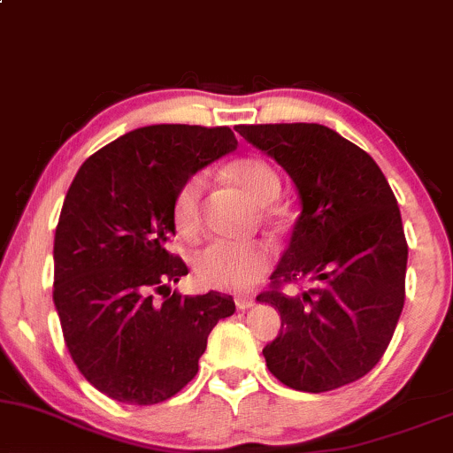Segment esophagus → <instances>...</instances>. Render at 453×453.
<instances>
[{
    "mask_svg": "<svg viewBox=\"0 0 453 453\" xmlns=\"http://www.w3.org/2000/svg\"><path fill=\"white\" fill-rule=\"evenodd\" d=\"M255 303V299L250 297V296H241V297H236V306L241 308V310H249L250 306H253Z\"/></svg>",
    "mask_w": 453,
    "mask_h": 453,
    "instance_id": "esophagus-1",
    "label": "esophagus"
}]
</instances>
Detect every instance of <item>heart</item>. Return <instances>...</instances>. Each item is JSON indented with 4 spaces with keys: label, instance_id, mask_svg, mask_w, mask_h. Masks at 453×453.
Wrapping results in <instances>:
<instances>
[{
    "label": "heart",
    "instance_id": "heart-1",
    "mask_svg": "<svg viewBox=\"0 0 453 453\" xmlns=\"http://www.w3.org/2000/svg\"><path fill=\"white\" fill-rule=\"evenodd\" d=\"M227 181L236 185L250 203L265 206L280 192V179L264 157H241L226 171ZM200 196L203 179H188L173 200L174 230L185 241H194L200 232ZM270 247L264 242L227 244L212 242L194 255L192 268L200 285L226 291H247L270 270Z\"/></svg>",
    "mask_w": 453,
    "mask_h": 453
}]
</instances>
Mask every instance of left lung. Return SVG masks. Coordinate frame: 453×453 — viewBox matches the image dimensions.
I'll use <instances>...</instances> for the list:
<instances>
[{
  "instance_id": "1",
  "label": "left lung",
  "mask_w": 453,
  "mask_h": 453,
  "mask_svg": "<svg viewBox=\"0 0 453 453\" xmlns=\"http://www.w3.org/2000/svg\"><path fill=\"white\" fill-rule=\"evenodd\" d=\"M236 130L285 168L302 200L270 291L257 296L282 320L265 365L302 392L357 382L382 358L405 303L407 241L395 194L367 151L323 124ZM303 280L313 285L303 294L280 291Z\"/></svg>"
}]
</instances>
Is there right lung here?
I'll return each instance as SVG.
<instances>
[{
	"instance_id": "add662e5",
	"label": "right lung",
	"mask_w": 453,
	"mask_h": 453,
	"mask_svg": "<svg viewBox=\"0 0 453 453\" xmlns=\"http://www.w3.org/2000/svg\"><path fill=\"white\" fill-rule=\"evenodd\" d=\"M227 127L154 124L80 166L54 234V306L88 382L119 403L156 405L198 373L232 296H179L188 265L166 244L173 200L200 168L236 150Z\"/></svg>"
}]
</instances>
